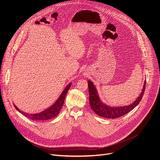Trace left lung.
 Instances as JSON below:
<instances>
[{
  "mask_svg": "<svg viewBox=\"0 0 160 160\" xmlns=\"http://www.w3.org/2000/svg\"><path fill=\"white\" fill-rule=\"evenodd\" d=\"M88 86L89 91V102L92 109L98 115L107 118H117L126 115L139 104L141 101L146 87V81H144L142 92L140 95L133 103L128 106L111 107L103 103L100 99L97 89L94 83L90 80H88Z\"/></svg>",
  "mask_w": 160,
  "mask_h": 160,
  "instance_id": "1",
  "label": "left lung"
}]
</instances>
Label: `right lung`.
<instances>
[{"label":"right lung","mask_w":160,"mask_h":160,"mask_svg":"<svg viewBox=\"0 0 160 160\" xmlns=\"http://www.w3.org/2000/svg\"><path fill=\"white\" fill-rule=\"evenodd\" d=\"M71 85H72V83H70L66 87V88L64 89L61 94L58 98V99L56 100V101L54 102V104H53L50 108H48L47 109H45L39 113L29 114L27 112H24L23 111H22L20 109H19L14 104V106L17 109V111H18L19 112H21L22 115H23L27 118H28L30 120H32L44 121V120H48L53 118L56 117L59 114V112L63 105V103H64V99L66 98V95L68 92V90H69L70 87H71Z\"/></svg>","instance_id":"1"}]
</instances>
